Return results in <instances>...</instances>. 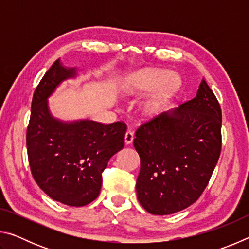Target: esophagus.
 <instances>
[{
	"label": "esophagus",
	"mask_w": 249,
	"mask_h": 249,
	"mask_svg": "<svg viewBox=\"0 0 249 249\" xmlns=\"http://www.w3.org/2000/svg\"><path fill=\"white\" fill-rule=\"evenodd\" d=\"M124 140H125V144H126V145L132 144L133 141H134V133L132 132V130H129V129H128L127 132H126Z\"/></svg>",
	"instance_id": "esophagus-1"
}]
</instances>
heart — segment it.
<instances>
[{
    "instance_id": "heart-1",
    "label": "heart",
    "mask_w": 249,
    "mask_h": 249,
    "mask_svg": "<svg viewBox=\"0 0 249 249\" xmlns=\"http://www.w3.org/2000/svg\"><path fill=\"white\" fill-rule=\"evenodd\" d=\"M181 84L178 74L165 69H142L127 75L122 89L126 94L136 95L154 91L144 104L145 112L149 115L163 111Z\"/></svg>"
}]
</instances>
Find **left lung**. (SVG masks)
<instances>
[{
	"instance_id": "8db88e82",
	"label": "left lung",
	"mask_w": 249,
	"mask_h": 249,
	"mask_svg": "<svg viewBox=\"0 0 249 249\" xmlns=\"http://www.w3.org/2000/svg\"><path fill=\"white\" fill-rule=\"evenodd\" d=\"M221 127L220 103L204 79L196 98L138 127L136 192L147 212L168 215L199 199L220 158Z\"/></svg>"
}]
</instances>
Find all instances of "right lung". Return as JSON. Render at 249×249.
Returning <instances> with one entry per match:
<instances>
[{"label":"right lung","instance_id":"1","mask_svg":"<svg viewBox=\"0 0 249 249\" xmlns=\"http://www.w3.org/2000/svg\"><path fill=\"white\" fill-rule=\"evenodd\" d=\"M75 75L77 69L66 68L59 59L45 73L33 95L26 145L32 175L41 190L62 204L83 206L99 196L103 170L124 147L126 124L54 119L48 98Z\"/></svg>","mask_w":249,"mask_h":249}]
</instances>
